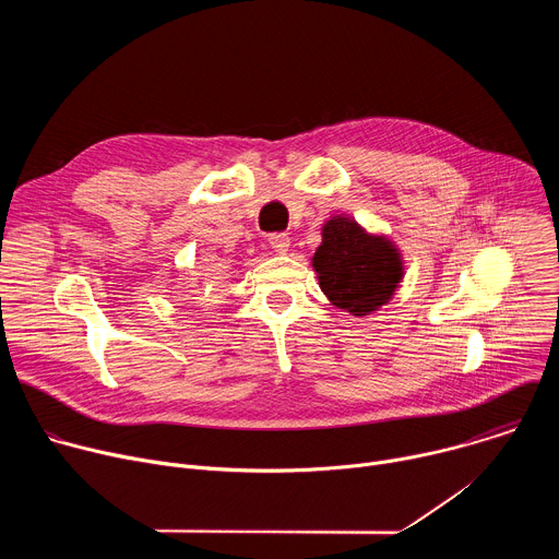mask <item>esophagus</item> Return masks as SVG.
<instances>
[{
	"instance_id": "esophagus-1",
	"label": "esophagus",
	"mask_w": 559,
	"mask_h": 559,
	"mask_svg": "<svg viewBox=\"0 0 559 559\" xmlns=\"http://www.w3.org/2000/svg\"><path fill=\"white\" fill-rule=\"evenodd\" d=\"M270 246H272V250H274V252L285 254V252L289 250V236H287V234H283V231L272 234V236H270Z\"/></svg>"
}]
</instances>
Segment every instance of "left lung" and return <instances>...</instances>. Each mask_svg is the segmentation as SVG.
Returning <instances> with one entry per match:
<instances>
[{
    "mask_svg": "<svg viewBox=\"0 0 559 559\" xmlns=\"http://www.w3.org/2000/svg\"><path fill=\"white\" fill-rule=\"evenodd\" d=\"M321 234L311 267L330 302L356 318L384 307L405 278L401 248L347 214L328 218Z\"/></svg>",
    "mask_w": 559,
    "mask_h": 559,
    "instance_id": "8db88e82",
    "label": "left lung"
}]
</instances>
